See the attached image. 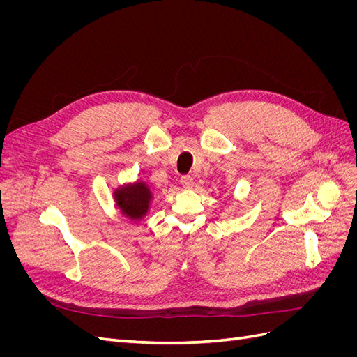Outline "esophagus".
I'll return each mask as SVG.
<instances>
[{"mask_svg":"<svg viewBox=\"0 0 357 357\" xmlns=\"http://www.w3.org/2000/svg\"><path fill=\"white\" fill-rule=\"evenodd\" d=\"M180 185L185 189H192L193 188V178L190 176H183L180 178Z\"/></svg>","mask_w":357,"mask_h":357,"instance_id":"34e87169","label":"esophagus"}]
</instances>
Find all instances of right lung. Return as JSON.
Masks as SVG:
<instances>
[{"mask_svg":"<svg viewBox=\"0 0 357 357\" xmlns=\"http://www.w3.org/2000/svg\"><path fill=\"white\" fill-rule=\"evenodd\" d=\"M114 202L117 208L129 220L139 222L143 220L153 201V192L143 180H135L132 183L119 186L113 192Z\"/></svg>","mask_w":357,"mask_h":357,"instance_id":"add662e5","label":"right lung"}]
</instances>
